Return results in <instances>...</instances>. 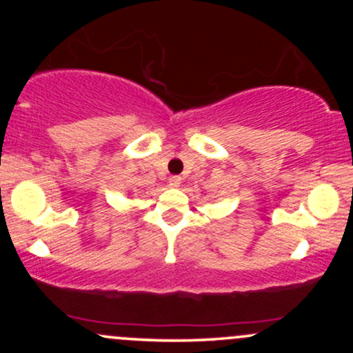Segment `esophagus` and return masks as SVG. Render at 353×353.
Wrapping results in <instances>:
<instances>
[{
    "label": "esophagus",
    "mask_w": 353,
    "mask_h": 353,
    "mask_svg": "<svg viewBox=\"0 0 353 353\" xmlns=\"http://www.w3.org/2000/svg\"><path fill=\"white\" fill-rule=\"evenodd\" d=\"M169 185H171V188H179L181 185V177L179 176H171L169 177Z\"/></svg>",
    "instance_id": "obj_1"
}]
</instances>
